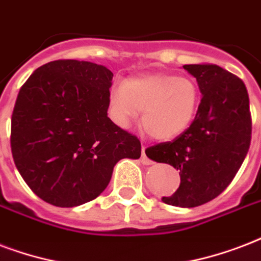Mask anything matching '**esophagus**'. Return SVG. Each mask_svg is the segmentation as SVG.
<instances>
[{"label": "esophagus", "mask_w": 261, "mask_h": 261, "mask_svg": "<svg viewBox=\"0 0 261 261\" xmlns=\"http://www.w3.org/2000/svg\"><path fill=\"white\" fill-rule=\"evenodd\" d=\"M141 163L142 164H145V166H150V164H153V162L149 159L148 156H146V153H145V145H142V154H141Z\"/></svg>", "instance_id": "34e87169"}]
</instances>
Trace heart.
I'll use <instances>...</instances> for the list:
<instances>
[{
	"label": "heart",
	"instance_id": "1",
	"mask_svg": "<svg viewBox=\"0 0 261 261\" xmlns=\"http://www.w3.org/2000/svg\"><path fill=\"white\" fill-rule=\"evenodd\" d=\"M200 91L192 79L175 75H149L115 83L109 91V113L127 127L139 111L141 126L156 139H171L184 133L196 116Z\"/></svg>",
	"mask_w": 261,
	"mask_h": 261
}]
</instances>
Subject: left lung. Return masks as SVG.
Listing matches in <instances>:
<instances>
[{
	"mask_svg": "<svg viewBox=\"0 0 261 261\" xmlns=\"http://www.w3.org/2000/svg\"><path fill=\"white\" fill-rule=\"evenodd\" d=\"M197 79L201 102L189 128L168 142L149 146L154 162L179 170L180 185L163 197L168 205L193 208L214 200L231 184L245 160L252 138L245 83L216 64H188Z\"/></svg>",
	"mask_w": 261,
	"mask_h": 261,
	"instance_id": "obj_1",
	"label": "left lung"
}]
</instances>
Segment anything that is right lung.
<instances>
[{
    "label": "right lung",
    "mask_w": 261,
    "mask_h": 261,
    "mask_svg": "<svg viewBox=\"0 0 261 261\" xmlns=\"http://www.w3.org/2000/svg\"><path fill=\"white\" fill-rule=\"evenodd\" d=\"M113 73L104 65L56 60L35 69L12 113L11 149L29 188L71 208L104 192L120 159H139L141 142L108 117Z\"/></svg>",
    "instance_id": "add662e5"
}]
</instances>
